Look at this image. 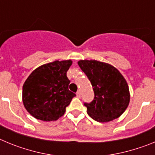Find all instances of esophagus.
<instances>
[{
  "label": "esophagus",
  "mask_w": 155,
  "mask_h": 155,
  "mask_svg": "<svg viewBox=\"0 0 155 155\" xmlns=\"http://www.w3.org/2000/svg\"><path fill=\"white\" fill-rule=\"evenodd\" d=\"M76 94H77V97H78V98H80V97H81V92H80V91H77Z\"/></svg>",
  "instance_id": "1"
}]
</instances>
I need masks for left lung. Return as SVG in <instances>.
Listing matches in <instances>:
<instances>
[{"label":"left lung","mask_w":155,"mask_h":155,"mask_svg":"<svg viewBox=\"0 0 155 155\" xmlns=\"http://www.w3.org/2000/svg\"><path fill=\"white\" fill-rule=\"evenodd\" d=\"M78 64L89 79L94 94L92 102L84 103L87 114L101 123L120 117L130 102L128 84L120 71L97 61H80Z\"/></svg>","instance_id":"left-lung-1"}]
</instances>
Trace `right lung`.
Here are the masks:
<instances>
[{"mask_svg": "<svg viewBox=\"0 0 155 155\" xmlns=\"http://www.w3.org/2000/svg\"><path fill=\"white\" fill-rule=\"evenodd\" d=\"M71 61H56L31 72L22 87L24 106L31 116L43 121H55L64 114L75 93L68 89L67 71Z\"/></svg>", "mask_w": 155, "mask_h": 155, "instance_id": "right-lung-1", "label": "right lung"}]
</instances>
